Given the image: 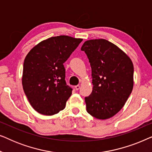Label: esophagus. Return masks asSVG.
Masks as SVG:
<instances>
[{
    "label": "esophagus",
    "instance_id": "34e87169",
    "mask_svg": "<svg viewBox=\"0 0 152 152\" xmlns=\"http://www.w3.org/2000/svg\"><path fill=\"white\" fill-rule=\"evenodd\" d=\"M75 89L77 91V90H79V89H80V85H77V86H75Z\"/></svg>",
    "mask_w": 152,
    "mask_h": 152
}]
</instances>
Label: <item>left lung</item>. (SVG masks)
Segmentation results:
<instances>
[{
    "label": "left lung",
    "instance_id": "8db88e82",
    "mask_svg": "<svg viewBox=\"0 0 152 152\" xmlns=\"http://www.w3.org/2000/svg\"><path fill=\"white\" fill-rule=\"evenodd\" d=\"M88 58L93 85L85 97L86 111L93 117L106 120L125 104L134 86V65L117 45L106 39L85 41L81 48Z\"/></svg>",
    "mask_w": 152,
    "mask_h": 152
}]
</instances>
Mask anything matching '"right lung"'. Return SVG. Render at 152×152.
I'll return each mask as SVG.
<instances>
[{"instance_id": "obj_1", "label": "right lung", "mask_w": 152, "mask_h": 152, "mask_svg": "<svg viewBox=\"0 0 152 152\" xmlns=\"http://www.w3.org/2000/svg\"><path fill=\"white\" fill-rule=\"evenodd\" d=\"M83 39L61 35L38 43L25 58L22 84L38 113L52 115L66 107L72 89L66 84L64 63Z\"/></svg>"}]
</instances>
